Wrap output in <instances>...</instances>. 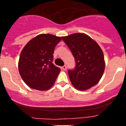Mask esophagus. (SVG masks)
<instances>
[{
  "mask_svg": "<svg viewBox=\"0 0 126 126\" xmlns=\"http://www.w3.org/2000/svg\"><path fill=\"white\" fill-rule=\"evenodd\" d=\"M62 69H63V71H66V66L65 65L63 66L62 67Z\"/></svg>",
  "mask_w": 126,
  "mask_h": 126,
  "instance_id": "esophagus-1",
  "label": "esophagus"
}]
</instances>
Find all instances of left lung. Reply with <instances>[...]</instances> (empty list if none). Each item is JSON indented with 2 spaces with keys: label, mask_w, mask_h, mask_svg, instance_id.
<instances>
[{
  "label": "left lung",
  "mask_w": 126,
  "mask_h": 126,
  "mask_svg": "<svg viewBox=\"0 0 126 126\" xmlns=\"http://www.w3.org/2000/svg\"><path fill=\"white\" fill-rule=\"evenodd\" d=\"M62 39L76 60L75 69L68 71L72 85L80 91L96 85L101 80L105 66L104 54L99 44L83 33L71 34Z\"/></svg>",
  "instance_id": "8db88e82"
}]
</instances>
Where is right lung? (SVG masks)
<instances>
[{"label": "right lung", "instance_id": "1", "mask_svg": "<svg viewBox=\"0 0 126 126\" xmlns=\"http://www.w3.org/2000/svg\"><path fill=\"white\" fill-rule=\"evenodd\" d=\"M60 36L39 34L24 46L18 62L21 78L29 87L39 91L49 90L55 83L60 68L52 63L53 54Z\"/></svg>", "mask_w": 126, "mask_h": 126}]
</instances>
